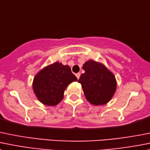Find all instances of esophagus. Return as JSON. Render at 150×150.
Here are the masks:
<instances>
[{
    "label": "esophagus",
    "mask_w": 150,
    "mask_h": 150,
    "mask_svg": "<svg viewBox=\"0 0 150 150\" xmlns=\"http://www.w3.org/2000/svg\"><path fill=\"white\" fill-rule=\"evenodd\" d=\"M76 77H77V78H78V79H79V78H80V76H81V73H80V72H78V73H77L76 75Z\"/></svg>",
    "instance_id": "obj_1"
}]
</instances>
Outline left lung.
Masks as SVG:
<instances>
[{
  "label": "left lung",
  "instance_id": "left-lung-1",
  "mask_svg": "<svg viewBox=\"0 0 150 150\" xmlns=\"http://www.w3.org/2000/svg\"><path fill=\"white\" fill-rule=\"evenodd\" d=\"M85 72L78 82L82 86L86 100L94 105L107 103L114 95L117 88L114 75L104 65L90 60L83 66Z\"/></svg>",
  "mask_w": 150,
  "mask_h": 150
}]
</instances>
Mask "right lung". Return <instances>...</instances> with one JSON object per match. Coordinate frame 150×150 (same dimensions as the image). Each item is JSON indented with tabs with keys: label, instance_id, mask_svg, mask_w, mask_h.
Segmentation results:
<instances>
[{
	"label": "right lung",
	"instance_id": "right-lung-1",
	"mask_svg": "<svg viewBox=\"0 0 150 150\" xmlns=\"http://www.w3.org/2000/svg\"><path fill=\"white\" fill-rule=\"evenodd\" d=\"M78 81L67 65L56 62L42 69L35 76L33 91L41 103L46 105H56L62 100L67 86Z\"/></svg>",
	"mask_w": 150,
	"mask_h": 150
}]
</instances>
